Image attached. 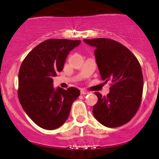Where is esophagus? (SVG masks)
I'll list each match as a JSON object with an SVG mask.
<instances>
[{
  "label": "esophagus",
  "mask_w": 159,
  "mask_h": 159,
  "mask_svg": "<svg viewBox=\"0 0 159 159\" xmlns=\"http://www.w3.org/2000/svg\"><path fill=\"white\" fill-rule=\"evenodd\" d=\"M89 92H87V91L85 90H81V95H87V94H89Z\"/></svg>",
  "instance_id": "1"
}]
</instances>
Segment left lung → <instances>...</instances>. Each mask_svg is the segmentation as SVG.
I'll use <instances>...</instances> for the list:
<instances>
[{
	"label": "left lung",
	"mask_w": 159,
	"mask_h": 159,
	"mask_svg": "<svg viewBox=\"0 0 159 159\" xmlns=\"http://www.w3.org/2000/svg\"><path fill=\"white\" fill-rule=\"evenodd\" d=\"M95 47V56L103 81H110L109 93L102 96L95 92L98 102L93 115L107 127H120L134 116L143 93L142 70L136 57L126 47L106 38L84 39Z\"/></svg>",
	"instance_id": "8db88e82"
}]
</instances>
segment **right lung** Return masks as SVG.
I'll return each instance as SVG.
<instances>
[{
  "instance_id": "add662e5",
  "label": "right lung",
  "mask_w": 159,
  "mask_h": 159,
  "mask_svg": "<svg viewBox=\"0 0 159 159\" xmlns=\"http://www.w3.org/2000/svg\"><path fill=\"white\" fill-rule=\"evenodd\" d=\"M81 40L51 39L41 43L26 56L18 72L19 102L39 127L54 130L65 123L78 89L53 88V77L64 68L66 58Z\"/></svg>"
}]
</instances>
